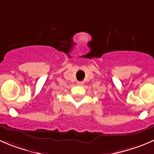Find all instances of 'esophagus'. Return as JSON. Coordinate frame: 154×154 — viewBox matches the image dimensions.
<instances>
[{
  "mask_svg": "<svg viewBox=\"0 0 154 154\" xmlns=\"http://www.w3.org/2000/svg\"><path fill=\"white\" fill-rule=\"evenodd\" d=\"M77 85H82L83 82H77Z\"/></svg>",
  "mask_w": 154,
  "mask_h": 154,
  "instance_id": "esophagus-1",
  "label": "esophagus"
}]
</instances>
